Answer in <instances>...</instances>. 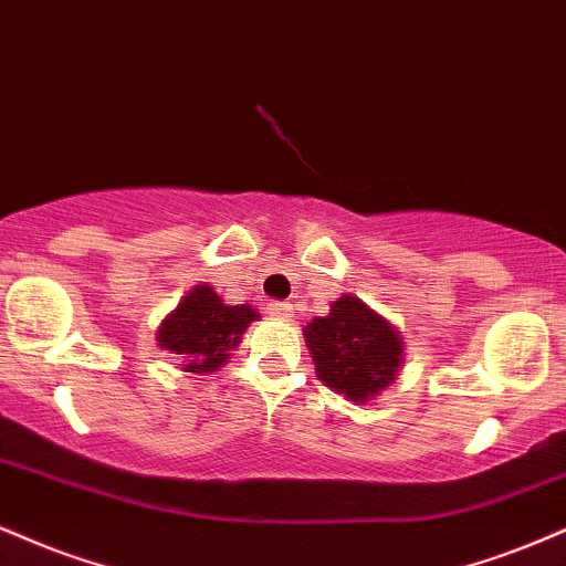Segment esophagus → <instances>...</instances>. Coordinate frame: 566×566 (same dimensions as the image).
<instances>
[{"label": "esophagus", "instance_id": "obj_1", "mask_svg": "<svg viewBox=\"0 0 566 566\" xmlns=\"http://www.w3.org/2000/svg\"><path fill=\"white\" fill-rule=\"evenodd\" d=\"M269 314L274 316V319L290 322L292 316H295V305H292V303H269Z\"/></svg>", "mask_w": 566, "mask_h": 566}]
</instances>
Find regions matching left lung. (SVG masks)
Returning a JSON list of instances; mask_svg holds the SVG:
<instances>
[{"label":"left lung","instance_id":"left-lung-1","mask_svg":"<svg viewBox=\"0 0 566 566\" xmlns=\"http://www.w3.org/2000/svg\"><path fill=\"white\" fill-rule=\"evenodd\" d=\"M305 346L324 386L365 405L396 380L401 367V335L386 316L356 295H340L327 316L303 329Z\"/></svg>","mask_w":566,"mask_h":566}]
</instances>
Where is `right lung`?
Returning a JSON list of instances; mask_svg holds the SVG:
<instances>
[{
  "label": "right lung",
  "mask_w": 566,
  "mask_h": 566,
  "mask_svg": "<svg viewBox=\"0 0 566 566\" xmlns=\"http://www.w3.org/2000/svg\"><path fill=\"white\" fill-rule=\"evenodd\" d=\"M255 319L252 305H229L210 284H197L161 322L157 340L184 359L186 373H212L231 359V350Z\"/></svg>",
  "instance_id": "add662e5"
}]
</instances>
